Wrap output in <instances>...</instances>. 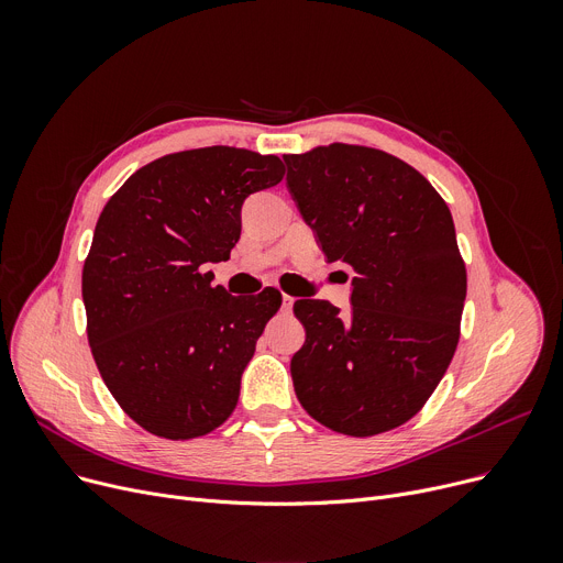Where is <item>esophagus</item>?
Returning a JSON list of instances; mask_svg holds the SVG:
<instances>
[{"label":"esophagus","mask_w":563,"mask_h":563,"mask_svg":"<svg viewBox=\"0 0 563 563\" xmlns=\"http://www.w3.org/2000/svg\"><path fill=\"white\" fill-rule=\"evenodd\" d=\"M291 306H294V299L289 294H283V310H291Z\"/></svg>","instance_id":"34e87169"}]
</instances>
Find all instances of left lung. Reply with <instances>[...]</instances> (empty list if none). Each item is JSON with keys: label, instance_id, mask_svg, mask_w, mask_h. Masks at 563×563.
Here are the masks:
<instances>
[{"label": "left lung", "instance_id": "obj_1", "mask_svg": "<svg viewBox=\"0 0 563 563\" xmlns=\"http://www.w3.org/2000/svg\"><path fill=\"white\" fill-rule=\"evenodd\" d=\"M287 189L329 262L353 266L351 312L299 299L291 380L310 416L367 438L408 422L459 344L465 264L448 202L406 162L331 143L283 155Z\"/></svg>", "mask_w": 563, "mask_h": 563}]
</instances>
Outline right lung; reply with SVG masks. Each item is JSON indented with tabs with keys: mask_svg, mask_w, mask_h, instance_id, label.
Returning <instances> with one entry per match:
<instances>
[{
	"mask_svg": "<svg viewBox=\"0 0 563 563\" xmlns=\"http://www.w3.org/2000/svg\"><path fill=\"white\" fill-rule=\"evenodd\" d=\"M283 173L276 155L196 147L145 164L104 205L81 272L86 333L109 393L145 431L189 440L234 410L283 297H232L205 269L240 242L244 200Z\"/></svg>",
	"mask_w": 563,
	"mask_h": 563,
	"instance_id": "right-lung-1",
	"label": "right lung"
}]
</instances>
